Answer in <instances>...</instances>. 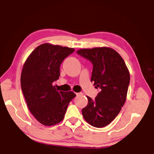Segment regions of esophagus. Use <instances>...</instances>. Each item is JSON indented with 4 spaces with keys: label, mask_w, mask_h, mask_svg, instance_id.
Masks as SVG:
<instances>
[{
    "label": "esophagus",
    "mask_w": 154,
    "mask_h": 154,
    "mask_svg": "<svg viewBox=\"0 0 154 154\" xmlns=\"http://www.w3.org/2000/svg\"><path fill=\"white\" fill-rule=\"evenodd\" d=\"M83 94H82V93H76V95L77 96H81V95H82Z\"/></svg>",
    "instance_id": "obj_1"
}]
</instances>
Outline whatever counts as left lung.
<instances>
[{
  "label": "left lung",
  "mask_w": 154,
  "mask_h": 154,
  "mask_svg": "<svg viewBox=\"0 0 154 154\" xmlns=\"http://www.w3.org/2000/svg\"><path fill=\"white\" fill-rule=\"evenodd\" d=\"M78 54L92 63L91 81L100 91L96 98H88L82 109L84 119L92 126L105 127L119 113L126 100L130 73L119 54L109 47L82 49Z\"/></svg>",
  "instance_id": "left-lung-1"
}]
</instances>
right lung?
Instances as JSON below:
<instances>
[{"mask_svg":"<svg viewBox=\"0 0 154 154\" xmlns=\"http://www.w3.org/2000/svg\"><path fill=\"white\" fill-rule=\"evenodd\" d=\"M73 48L45 43L36 47L23 64L21 86L28 107L39 122L54 125L63 119L74 92L58 91L53 82L60 76V66Z\"/></svg>","mask_w":154,"mask_h":154,"instance_id":"obj_1","label":"right lung"}]
</instances>
